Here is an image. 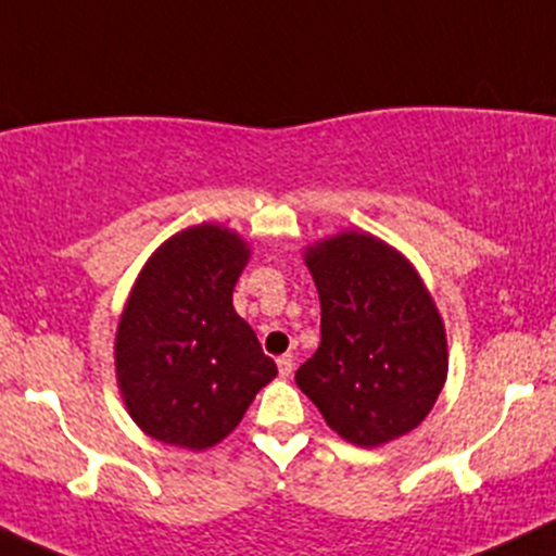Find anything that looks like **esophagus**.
Instances as JSON below:
<instances>
[{"label": "esophagus", "instance_id": "obj_1", "mask_svg": "<svg viewBox=\"0 0 556 556\" xmlns=\"http://www.w3.org/2000/svg\"><path fill=\"white\" fill-rule=\"evenodd\" d=\"M277 368H279V377L288 379L293 374V355H279L277 357Z\"/></svg>", "mask_w": 556, "mask_h": 556}]
</instances>
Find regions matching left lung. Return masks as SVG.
<instances>
[{
  "instance_id": "1",
  "label": "left lung",
  "mask_w": 556,
  "mask_h": 556,
  "mask_svg": "<svg viewBox=\"0 0 556 556\" xmlns=\"http://www.w3.org/2000/svg\"><path fill=\"white\" fill-rule=\"evenodd\" d=\"M319 346L295 371L325 422L357 446L417 428L446 379V333L412 263L368 233L306 250Z\"/></svg>"
}]
</instances>
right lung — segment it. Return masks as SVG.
Wrapping results in <instances>:
<instances>
[{
	"instance_id": "add662e5",
	"label": "right lung",
	"mask_w": 556,
	"mask_h": 556,
	"mask_svg": "<svg viewBox=\"0 0 556 556\" xmlns=\"http://www.w3.org/2000/svg\"><path fill=\"white\" fill-rule=\"evenodd\" d=\"M247 255L237 233L204 223L161 244L134 285L117 325V382L134 422L164 444L215 446L277 377L233 309Z\"/></svg>"
}]
</instances>
